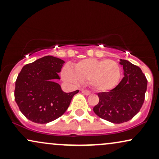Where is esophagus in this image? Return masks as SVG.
Wrapping results in <instances>:
<instances>
[{
  "mask_svg": "<svg viewBox=\"0 0 159 159\" xmlns=\"http://www.w3.org/2000/svg\"><path fill=\"white\" fill-rule=\"evenodd\" d=\"M82 93H84V94L88 96V95H90L91 94V91H88V90H82Z\"/></svg>",
  "mask_w": 159,
  "mask_h": 159,
  "instance_id": "1",
  "label": "esophagus"
}]
</instances>
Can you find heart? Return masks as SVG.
I'll list each match as a JSON object with an SVG mask.
<instances>
[{"mask_svg": "<svg viewBox=\"0 0 159 159\" xmlns=\"http://www.w3.org/2000/svg\"><path fill=\"white\" fill-rule=\"evenodd\" d=\"M119 64L112 60L84 59L74 64V68L65 66L62 69V78L71 85L89 82L98 91H107L116 87L120 79Z\"/></svg>", "mask_w": 159, "mask_h": 159, "instance_id": "heart-1", "label": "heart"}]
</instances>
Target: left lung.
I'll list each match as a JSON object with an SVG mask.
<instances>
[{"label":"left lung","mask_w":159,"mask_h":159,"mask_svg":"<svg viewBox=\"0 0 159 159\" xmlns=\"http://www.w3.org/2000/svg\"><path fill=\"white\" fill-rule=\"evenodd\" d=\"M124 77L116 87L108 92L98 93L99 103L93 107L98 116L115 124L134 118L144 103L148 80L139 67L120 60Z\"/></svg>","instance_id":"obj_1"}]
</instances>
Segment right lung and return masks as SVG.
<instances>
[{"label": "right lung", "mask_w": 159, "mask_h": 159, "mask_svg": "<svg viewBox=\"0 0 159 159\" xmlns=\"http://www.w3.org/2000/svg\"><path fill=\"white\" fill-rule=\"evenodd\" d=\"M63 60L46 56L24 66L15 81V99L29 120L46 124L66 112L79 90L65 93L55 83Z\"/></svg>", "instance_id": "add662e5"}]
</instances>
